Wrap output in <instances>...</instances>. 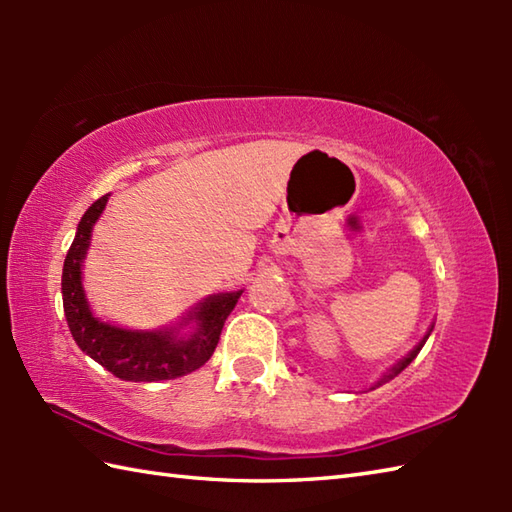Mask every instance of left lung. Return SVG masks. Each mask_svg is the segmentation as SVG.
<instances>
[{
  "instance_id": "obj_1",
  "label": "left lung",
  "mask_w": 512,
  "mask_h": 512,
  "mask_svg": "<svg viewBox=\"0 0 512 512\" xmlns=\"http://www.w3.org/2000/svg\"><path fill=\"white\" fill-rule=\"evenodd\" d=\"M427 339H429V334H427V336H424V339H422V343H418L416 347H413V350H411V352H409V354H407L405 358H402V361H400V363H396L394 367H391V372H389V374H387V376H385L383 380H380V383H385V380H387V378H394V376H398V374L402 372V369H405V367H407V365H409V363L413 361V358H416V356H418V352L422 350V345H424V341H427Z\"/></svg>"
}]
</instances>
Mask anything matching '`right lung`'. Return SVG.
<instances>
[{
    "label": "right lung",
    "instance_id": "right-lung-1",
    "mask_svg": "<svg viewBox=\"0 0 512 512\" xmlns=\"http://www.w3.org/2000/svg\"><path fill=\"white\" fill-rule=\"evenodd\" d=\"M107 198L110 195H103L85 211L63 262V312L74 341L85 354L121 380L154 383V380H171L191 374L215 352L224 321L235 308L242 290L224 292V295L202 301L191 312L198 330L191 334V339L184 341L176 339L173 332H132L96 319L81 286V264L85 250L90 246L92 226L103 213Z\"/></svg>",
    "mask_w": 512,
    "mask_h": 512
}]
</instances>
